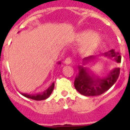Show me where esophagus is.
<instances>
[{
  "label": "esophagus",
  "mask_w": 130,
  "mask_h": 130,
  "mask_svg": "<svg viewBox=\"0 0 130 130\" xmlns=\"http://www.w3.org/2000/svg\"><path fill=\"white\" fill-rule=\"evenodd\" d=\"M71 62H72V59H71L70 58H67L65 60V63L66 65H70Z\"/></svg>",
  "instance_id": "obj_1"
}]
</instances>
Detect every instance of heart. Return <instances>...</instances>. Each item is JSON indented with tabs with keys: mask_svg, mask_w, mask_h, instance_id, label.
<instances>
[{
	"mask_svg": "<svg viewBox=\"0 0 130 130\" xmlns=\"http://www.w3.org/2000/svg\"><path fill=\"white\" fill-rule=\"evenodd\" d=\"M102 37L98 32L91 30H85L78 32L76 35V41L83 42L80 51L84 55H88L96 51L102 42Z\"/></svg>",
	"mask_w": 130,
	"mask_h": 130,
	"instance_id": "heart-1",
	"label": "heart"
}]
</instances>
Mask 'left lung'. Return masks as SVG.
<instances>
[{
  "label": "left lung",
  "instance_id": "1",
  "mask_svg": "<svg viewBox=\"0 0 130 130\" xmlns=\"http://www.w3.org/2000/svg\"><path fill=\"white\" fill-rule=\"evenodd\" d=\"M107 58L119 63L121 57L118 52L113 49L105 52L102 55ZM95 56H90L83 59V65H79V72L74 81V87L80 94L84 96H98L105 93L117 81L120 74V68H116L110 71L106 76L100 77L96 75L90 68L84 67L97 58Z\"/></svg>",
  "mask_w": 130,
  "mask_h": 130
}]
</instances>
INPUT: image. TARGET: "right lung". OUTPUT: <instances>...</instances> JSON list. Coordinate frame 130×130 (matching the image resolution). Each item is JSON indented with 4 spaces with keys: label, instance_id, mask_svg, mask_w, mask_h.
Instances as JSON below:
<instances>
[{
    "label": "right lung",
    "instance_id": "right-lung-1",
    "mask_svg": "<svg viewBox=\"0 0 130 130\" xmlns=\"http://www.w3.org/2000/svg\"><path fill=\"white\" fill-rule=\"evenodd\" d=\"M57 64H60V61L57 62ZM54 88V82H53L51 84L49 87L45 90L44 92L41 93H37V94H28V93H21V95L24 97L27 98H29L31 100H34L40 101L46 100L51 95V94L53 92Z\"/></svg>",
    "mask_w": 130,
    "mask_h": 130
}]
</instances>
